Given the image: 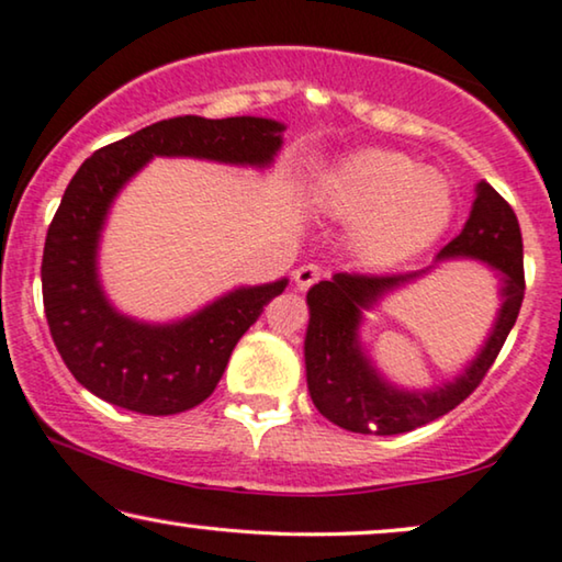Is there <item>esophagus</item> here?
<instances>
[{
  "instance_id": "esophagus-1",
  "label": "esophagus",
  "mask_w": 562,
  "mask_h": 562,
  "mask_svg": "<svg viewBox=\"0 0 562 562\" xmlns=\"http://www.w3.org/2000/svg\"><path fill=\"white\" fill-rule=\"evenodd\" d=\"M323 278V270L318 265H303V267H297L295 270V284H297V290H307V288H313L315 282H318Z\"/></svg>"
}]
</instances>
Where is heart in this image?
Listing matches in <instances>:
<instances>
[{
    "mask_svg": "<svg viewBox=\"0 0 562 562\" xmlns=\"http://www.w3.org/2000/svg\"><path fill=\"white\" fill-rule=\"evenodd\" d=\"M321 205L334 218L353 221L351 247L363 262L392 265L446 232L456 216V191L415 157L361 149L326 172Z\"/></svg>",
    "mask_w": 562,
    "mask_h": 562,
    "instance_id": "1",
    "label": "heart"
}]
</instances>
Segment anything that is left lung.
Listing matches in <instances>:
<instances>
[{
	"mask_svg": "<svg viewBox=\"0 0 562 562\" xmlns=\"http://www.w3.org/2000/svg\"><path fill=\"white\" fill-rule=\"evenodd\" d=\"M473 257L502 272V311L488 341L456 382L432 392L394 390L376 374L357 341L361 307L413 274L338 272L307 292L311 323L305 336L307 390L313 405L338 428L363 436H400L423 428L461 405L492 369L515 326L525 297L521 232L512 205L488 183H479L471 216L438 259Z\"/></svg>",
	"mask_w": 562,
	"mask_h": 562,
	"instance_id": "1",
	"label": "left lung"
}]
</instances>
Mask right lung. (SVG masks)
Returning <instances> with one entry per match:
<instances>
[{
	"label": "right lung",
	"instance_id": "add662e5",
	"mask_svg": "<svg viewBox=\"0 0 562 562\" xmlns=\"http://www.w3.org/2000/svg\"><path fill=\"white\" fill-rule=\"evenodd\" d=\"M282 130L259 116H176L97 149L78 168L47 226L41 274L53 344L86 390L142 415H178L211 397L234 346L288 280L234 290L183 323L145 326L116 313L99 288V232L114 195L149 157L267 165Z\"/></svg>",
	"mask_w": 562,
	"mask_h": 562
}]
</instances>
